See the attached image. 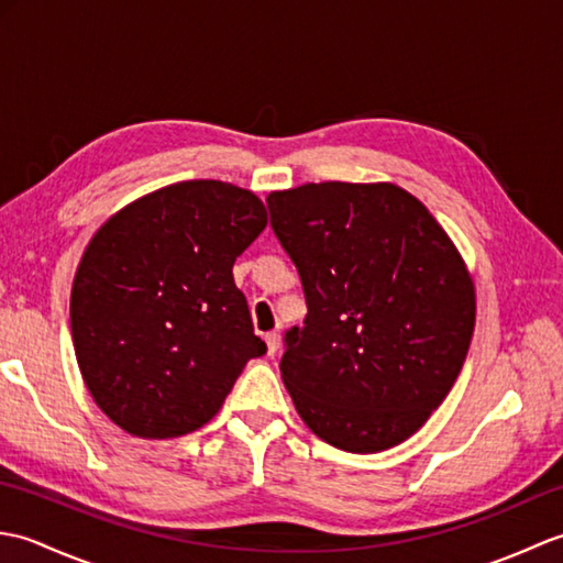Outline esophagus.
<instances>
[{
  "mask_svg": "<svg viewBox=\"0 0 563 563\" xmlns=\"http://www.w3.org/2000/svg\"><path fill=\"white\" fill-rule=\"evenodd\" d=\"M263 341H266V353L268 355H275V351H278V345H280V333H266V339H263Z\"/></svg>",
  "mask_w": 563,
  "mask_h": 563,
  "instance_id": "esophagus-1",
  "label": "esophagus"
}]
</instances>
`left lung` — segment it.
<instances>
[{"instance_id":"obj_1","label":"left lung","mask_w":563,"mask_h":563,"mask_svg":"<svg viewBox=\"0 0 563 563\" xmlns=\"http://www.w3.org/2000/svg\"><path fill=\"white\" fill-rule=\"evenodd\" d=\"M309 314L288 331L285 389L305 426L345 452L399 445L445 401L476 321L472 273L397 184H305L268 196Z\"/></svg>"}]
</instances>
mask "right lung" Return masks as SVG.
I'll list each match as a JSON object with an SVG mask.
<instances>
[{
  "label": "right lung",
  "instance_id": "1",
  "mask_svg": "<svg viewBox=\"0 0 563 563\" xmlns=\"http://www.w3.org/2000/svg\"><path fill=\"white\" fill-rule=\"evenodd\" d=\"M266 224L256 194L200 178L140 196L91 236L71 283V341L91 399L125 433H194L266 353L232 275Z\"/></svg>",
  "mask_w": 563,
  "mask_h": 563
}]
</instances>
